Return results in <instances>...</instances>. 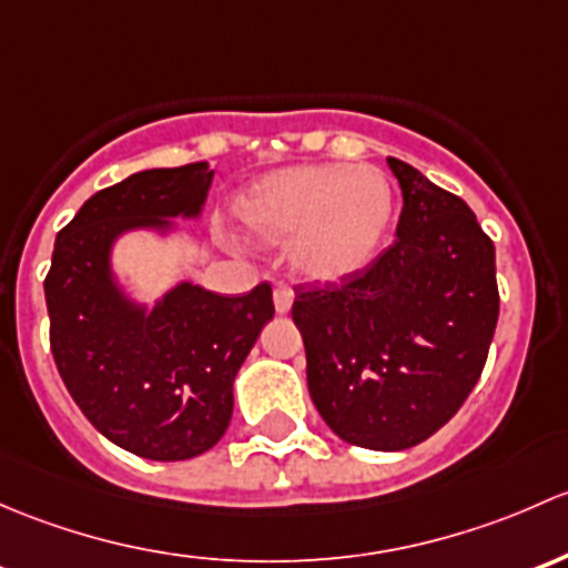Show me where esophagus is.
I'll return each mask as SVG.
<instances>
[{
	"label": "esophagus",
	"instance_id": "obj_1",
	"mask_svg": "<svg viewBox=\"0 0 568 568\" xmlns=\"http://www.w3.org/2000/svg\"><path fill=\"white\" fill-rule=\"evenodd\" d=\"M292 301H295V295H292L290 286L278 284L276 290H273V303H276V312L278 314H286L292 308Z\"/></svg>",
	"mask_w": 568,
	"mask_h": 568
}]
</instances>
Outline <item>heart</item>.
Wrapping results in <instances>:
<instances>
[{"mask_svg": "<svg viewBox=\"0 0 568 568\" xmlns=\"http://www.w3.org/2000/svg\"><path fill=\"white\" fill-rule=\"evenodd\" d=\"M235 219L254 241H290L301 276L338 282L377 256L394 221V185L374 166H286L243 191Z\"/></svg>", "mask_w": 568, "mask_h": 568, "instance_id": "b5f03b06", "label": "heart"}]
</instances>
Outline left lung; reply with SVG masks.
<instances>
[{
	"label": "left lung",
	"mask_w": 568,
	"mask_h": 568,
	"mask_svg": "<svg viewBox=\"0 0 568 568\" xmlns=\"http://www.w3.org/2000/svg\"><path fill=\"white\" fill-rule=\"evenodd\" d=\"M394 245L342 284L295 290L314 407L374 452L424 443L454 418L487 364L498 325L495 245L459 196L399 158Z\"/></svg>",
	"instance_id": "obj_1"
}]
</instances>
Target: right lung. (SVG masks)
Here are the masks:
<instances>
[{"instance_id":"1","label":"right lung","mask_w":568,"mask_h":568,"mask_svg":"<svg viewBox=\"0 0 568 568\" xmlns=\"http://www.w3.org/2000/svg\"><path fill=\"white\" fill-rule=\"evenodd\" d=\"M210 183L213 169L199 161L98 191L57 235L43 284L62 383L103 437L144 459H191L224 437L235 374L276 312L265 282L237 297L183 282L153 308L116 284V237L196 219Z\"/></svg>"}]
</instances>
